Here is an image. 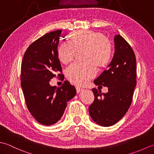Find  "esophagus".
<instances>
[{
    "instance_id": "obj_1",
    "label": "esophagus",
    "mask_w": 154,
    "mask_h": 154,
    "mask_svg": "<svg viewBox=\"0 0 154 154\" xmlns=\"http://www.w3.org/2000/svg\"><path fill=\"white\" fill-rule=\"evenodd\" d=\"M76 92L78 94V93H80V92H81L82 91V88H79V87H76Z\"/></svg>"
}]
</instances>
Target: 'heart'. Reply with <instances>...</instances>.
<instances>
[{
	"instance_id": "b5f03b06",
	"label": "heart",
	"mask_w": 154,
	"mask_h": 154,
	"mask_svg": "<svg viewBox=\"0 0 154 154\" xmlns=\"http://www.w3.org/2000/svg\"><path fill=\"white\" fill-rule=\"evenodd\" d=\"M70 44L63 43L58 49V59L61 63L68 64L73 60L76 52L84 51L83 60L86 63L72 64L66 72L71 82L82 86L99 70L106 68L112 59L110 42L101 32L82 30L74 31L69 34Z\"/></svg>"
}]
</instances>
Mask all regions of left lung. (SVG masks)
<instances>
[{"instance_id": "1", "label": "left lung", "mask_w": 154, "mask_h": 154, "mask_svg": "<svg viewBox=\"0 0 154 154\" xmlns=\"http://www.w3.org/2000/svg\"><path fill=\"white\" fill-rule=\"evenodd\" d=\"M115 52L107 68L94 81L96 85L108 88L107 93L93 88L94 101L89 113L101 126L115 124L126 114L136 85V59L130 45L123 37L114 36Z\"/></svg>"}]
</instances>
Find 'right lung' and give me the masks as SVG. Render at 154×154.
I'll use <instances>...</instances> for the list:
<instances>
[{
    "label": "right lung",
    "instance_id": "add662e5",
    "mask_svg": "<svg viewBox=\"0 0 154 154\" xmlns=\"http://www.w3.org/2000/svg\"><path fill=\"white\" fill-rule=\"evenodd\" d=\"M61 30L39 38L29 46L21 64V87L30 114L40 124H54L60 120L67 102L76 94L68 81L60 87L52 86V78L60 76L62 67L58 56Z\"/></svg>",
    "mask_w": 154,
    "mask_h": 154
}]
</instances>
